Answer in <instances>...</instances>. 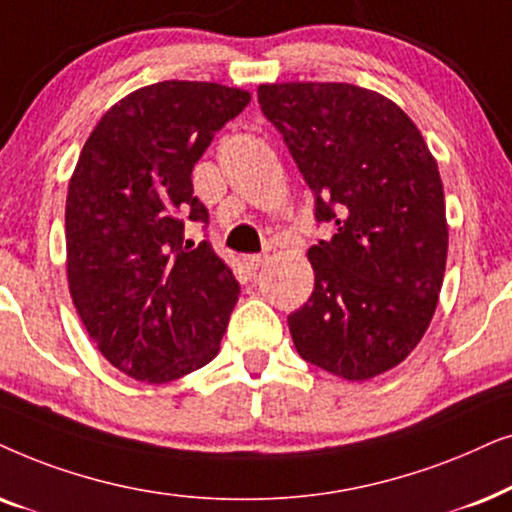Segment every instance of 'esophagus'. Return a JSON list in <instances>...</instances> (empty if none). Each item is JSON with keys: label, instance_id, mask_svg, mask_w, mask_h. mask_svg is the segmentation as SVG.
I'll return each instance as SVG.
<instances>
[{"label": "esophagus", "instance_id": "34e87169", "mask_svg": "<svg viewBox=\"0 0 512 512\" xmlns=\"http://www.w3.org/2000/svg\"><path fill=\"white\" fill-rule=\"evenodd\" d=\"M267 262V255H248L243 260V264H245V269L250 271V274H257V271L262 269V264Z\"/></svg>", "mask_w": 512, "mask_h": 512}]
</instances>
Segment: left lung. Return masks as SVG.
<instances>
[{"mask_svg": "<svg viewBox=\"0 0 512 512\" xmlns=\"http://www.w3.org/2000/svg\"><path fill=\"white\" fill-rule=\"evenodd\" d=\"M262 114L335 234L309 248V302L288 316L306 363L349 381L410 356L431 323L447 262L445 194L419 128L353 84H264Z\"/></svg>", "mask_w": 512, "mask_h": 512, "instance_id": "obj_1", "label": "left lung"}]
</instances>
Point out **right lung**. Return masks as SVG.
Segmentation results:
<instances>
[{"label": "right lung", "instance_id": "1", "mask_svg": "<svg viewBox=\"0 0 512 512\" xmlns=\"http://www.w3.org/2000/svg\"><path fill=\"white\" fill-rule=\"evenodd\" d=\"M250 93L208 81L140 88L98 121L65 206L67 281L81 323L128 377L163 384L217 356L238 281L213 245L192 170Z\"/></svg>", "mask_w": 512, "mask_h": 512}]
</instances>
